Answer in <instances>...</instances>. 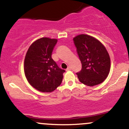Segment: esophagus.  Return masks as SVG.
<instances>
[{"label": "esophagus", "mask_w": 129, "mask_h": 129, "mask_svg": "<svg viewBox=\"0 0 129 129\" xmlns=\"http://www.w3.org/2000/svg\"><path fill=\"white\" fill-rule=\"evenodd\" d=\"M71 69H71V67H68L67 69H66V71H69V70H71Z\"/></svg>", "instance_id": "34e87169"}]
</instances>
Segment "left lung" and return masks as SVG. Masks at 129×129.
<instances>
[{
  "instance_id": "1",
  "label": "left lung",
  "mask_w": 129,
  "mask_h": 129,
  "mask_svg": "<svg viewBox=\"0 0 129 129\" xmlns=\"http://www.w3.org/2000/svg\"><path fill=\"white\" fill-rule=\"evenodd\" d=\"M73 41L82 63V69L76 73L80 82L90 87L102 83L110 70V56L106 47L89 35H78Z\"/></svg>"
}]
</instances>
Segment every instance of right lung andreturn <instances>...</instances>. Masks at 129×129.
<instances>
[{
	"label": "right lung",
	"mask_w": 129,
	"mask_h": 129,
	"mask_svg": "<svg viewBox=\"0 0 129 129\" xmlns=\"http://www.w3.org/2000/svg\"><path fill=\"white\" fill-rule=\"evenodd\" d=\"M57 40L42 38L29 46L24 60V72L29 84L42 92H51L59 86L64 70L51 57Z\"/></svg>",
	"instance_id": "add662e5"
}]
</instances>
